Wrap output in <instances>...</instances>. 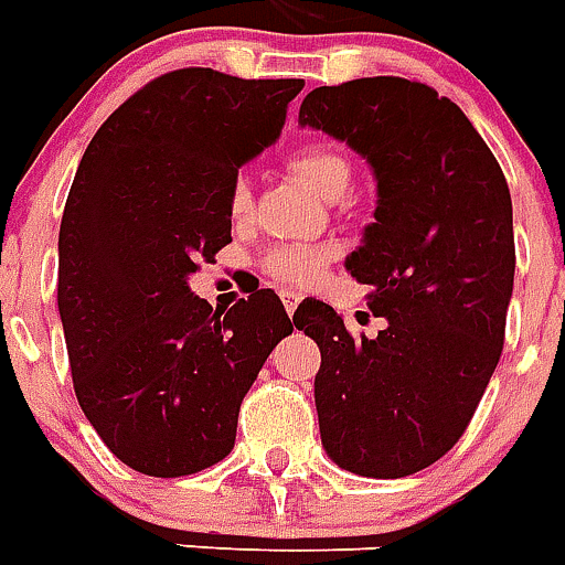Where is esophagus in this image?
<instances>
[{"mask_svg":"<svg viewBox=\"0 0 565 565\" xmlns=\"http://www.w3.org/2000/svg\"><path fill=\"white\" fill-rule=\"evenodd\" d=\"M279 300H282V306H286L288 315H295L297 306H300V300H303V295H300V291H291V288H286V291H279Z\"/></svg>","mask_w":565,"mask_h":565,"instance_id":"obj_1","label":"esophagus"}]
</instances>
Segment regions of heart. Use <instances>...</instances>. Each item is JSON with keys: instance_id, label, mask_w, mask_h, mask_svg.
Listing matches in <instances>:
<instances>
[{"instance_id": "1", "label": "heart", "mask_w": 565, "mask_h": 565, "mask_svg": "<svg viewBox=\"0 0 565 565\" xmlns=\"http://www.w3.org/2000/svg\"><path fill=\"white\" fill-rule=\"evenodd\" d=\"M288 166H291V171L303 180L311 192H318L327 201H338L350 189V180H353V166L344 157V151L329 146V142H311L306 148H297L291 160H288ZM227 204L230 215L236 221H245L250 215V210H254V192H250L247 178L233 180ZM323 262H327V250L323 247L286 245L274 247L265 256V268L279 282H309L323 268Z\"/></svg>"}]
</instances>
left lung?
Returning a JSON list of instances; mask_svg holds the SVG:
<instances>
[{"label":"left lung","mask_w":565,"mask_h":565,"mask_svg":"<svg viewBox=\"0 0 565 565\" xmlns=\"http://www.w3.org/2000/svg\"><path fill=\"white\" fill-rule=\"evenodd\" d=\"M300 125L364 157L379 195L347 270L373 288L385 329L353 338L327 303L300 318L320 347V440L355 476H411L461 440L502 355L516 268L508 180L461 107L417 81L311 89Z\"/></svg>","instance_id":"left-lung-1"}]
</instances>
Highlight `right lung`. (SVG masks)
Wrapping results in <instances>:
<instances>
[{"instance_id":"obj_1","label":"right lung","mask_w":565,"mask_h":565,"mask_svg":"<svg viewBox=\"0 0 565 565\" xmlns=\"http://www.w3.org/2000/svg\"><path fill=\"white\" fill-rule=\"evenodd\" d=\"M300 89V78L166 72L81 157L57 238L72 385L107 449L142 476L227 458L242 399L295 329L268 288L218 311L189 277L233 242L238 166L277 142Z\"/></svg>"}]
</instances>
